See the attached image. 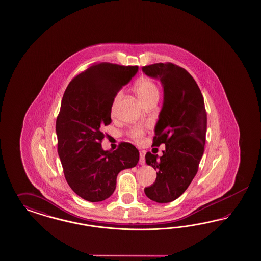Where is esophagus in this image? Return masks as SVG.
Returning <instances> with one entry per match:
<instances>
[{
  "label": "esophagus",
  "mask_w": 261,
  "mask_h": 261,
  "mask_svg": "<svg viewBox=\"0 0 261 261\" xmlns=\"http://www.w3.org/2000/svg\"><path fill=\"white\" fill-rule=\"evenodd\" d=\"M139 164L141 165V166H144L145 165V159H144V154L141 152L140 153V162H139Z\"/></svg>",
  "instance_id": "34e87169"
}]
</instances>
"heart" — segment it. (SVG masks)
Instances as JSON below:
<instances>
[{
  "label": "heart",
  "mask_w": 261,
  "mask_h": 261,
  "mask_svg": "<svg viewBox=\"0 0 261 261\" xmlns=\"http://www.w3.org/2000/svg\"><path fill=\"white\" fill-rule=\"evenodd\" d=\"M135 89H136V92L138 94L140 100L142 103L149 100L154 96H159V94H160L157 85L150 79H142L139 80L135 85ZM121 95H122V92H119L115 96L114 102L112 105V114L115 113L117 103L119 102ZM142 131L141 129H135L132 131V137L134 138L135 140H140L142 138Z\"/></svg>",
  "instance_id": "1"
}]
</instances>
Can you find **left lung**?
Masks as SVG:
<instances>
[{"instance_id": "8db88e82", "label": "left lung", "mask_w": 261, "mask_h": 261, "mask_svg": "<svg viewBox=\"0 0 261 261\" xmlns=\"http://www.w3.org/2000/svg\"><path fill=\"white\" fill-rule=\"evenodd\" d=\"M142 71L159 79L164 89L153 145L166 144L163 156L145 155L146 164L157 170V178L144 193L157 203H169L182 195L197 173L206 132L204 97L196 81L179 66L153 64L142 67Z\"/></svg>"}]
</instances>
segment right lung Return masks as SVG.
Returning <instances> with one entry per match:
<instances>
[{
  "instance_id": "obj_1",
  "label": "right lung",
  "mask_w": 261,
  "mask_h": 261,
  "mask_svg": "<svg viewBox=\"0 0 261 261\" xmlns=\"http://www.w3.org/2000/svg\"><path fill=\"white\" fill-rule=\"evenodd\" d=\"M138 66L100 63L71 80L56 119L58 155L70 188L89 202H100L116 190L118 174L137 166L140 153L128 142L103 150L102 127L110 124L115 96L138 72Z\"/></svg>"
}]
</instances>
